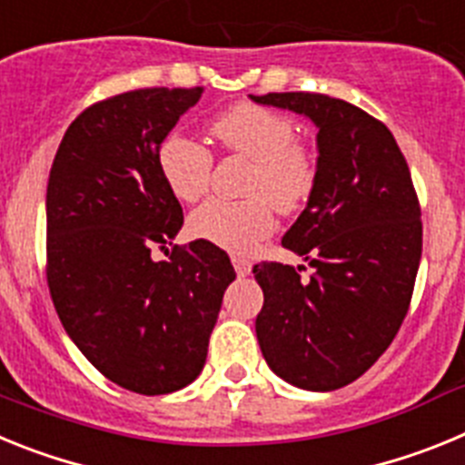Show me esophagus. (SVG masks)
<instances>
[{
  "label": "esophagus",
  "instance_id": "obj_1",
  "mask_svg": "<svg viewBox=\"0 0 465 465\" xmlns=\"http://www.w3.org/2000/svg\"><path fill=\"white\" fill-rule=\"evenodd\" d=\"M232 265H235V272L240 274V277H246V274L252 272V262L246 261V258L232 256Z\"/></svg>",
  "mask_w": 465,
  "mask_h": 465
}]
</instances>
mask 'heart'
Listing matches in <instances>:
<instances>
[{
    "instance_id": "b5f03b06",
    "label": "heart",
    "mask_w": 465,
    "mask_h": 465,
    "mask_svg": "<svg viewBox=\"0 0 465 465\" xmlns=\"http://www.w3.org/2000/svg\"><path fill=\"white\" fill-rule=\"evenodd\" d=\"M212 137L228 153L252 163L246 200H207L191 213V232L225 252L249 253L272 232V207L291 213L302 207L316 182V160L295 142L291 118L256 104H237L212 123ZM158 172L172 195L195 203L207 193L212 153L182 133H170L155 153Z\"/></svg>"
}]
</instances>
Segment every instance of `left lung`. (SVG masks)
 I'll return each instance as SVG.
<instances>
[{
    "mask_svg": "<svg viewBox=\"0 0 465 465\" xmlns=\"http://www.w3.org/2000/svg\"><path fill=\"white\" fill-rule=\"evenodd\" d=\"M316 127V182L282 244L314 268L261 262V351L283 381L335 391L359 380L393 342L421 261V212L389 127L319 93L249 94Z\"/></svg>",
    "mask_w": 465,
    "mask_h": 465,
    "instance_id": "8db88e82",
    "label": "left lung"
}]
</instances>
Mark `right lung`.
<instances>
[{"label": "right lung", "mask_w": 465, "mask_h": 465, "mask_svg": "<svg viewBox=\"0 0 465 465\" xmlns=\"http://www.w3.org/2000/svg\"><path fill=\"white\" fill-rule=\"evenodd\" d=\"M203 88H143L88 106L67 127L46 193L48 289L81 354L143 396L179 391L207 361L235 270L223 249L174 240L182 204L155 153ZM165 249V246H163Z\"/></svg>", "instance_id": "add662e5"}]
</instances>
